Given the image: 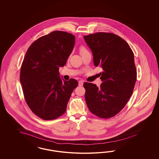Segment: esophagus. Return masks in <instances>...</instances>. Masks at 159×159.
I'll use <instances>...</instances> for the list:
<instances>
[{"label": "esophagus", "mask_w": 159, "mask_h": 159, "mask_svg": "<svg viewBox=\"0 0 159 159\" xmlns=\"http://www.w3.org/2000/svg\"><path fill=\"white\" fill-rule=\"evenodd\" d=\"M83 84V80L79 81V86H82Z\"/></svg>", "instance_id": "esophagus-1"}]
</instances>
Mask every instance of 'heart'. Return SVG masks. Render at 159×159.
<instances>
[{"mask_svg":"<svg viewBox=\"0 0 159 159\" xmlns=\"http://www.w3.org/2000/svg\"><path fill=\"white\" fill-rule=\"evenodd\" d=\"M80 53H84V52H88L87 50L86 49V48H85V47H82L80 48Z\"/></svg>","mask_w":159,"mask_h":159,"instance_id":"heart-1","label":"heart"}]
</instances>
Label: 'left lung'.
Instances as JSON below:
<instances>
[{
	"mask_svg": "<svg viewBox=\"0 0 159 159\" xmlns=\"http://www.w3.org/2000/svg\"><path fill=\"white\" fill-rule=\"evenodd\" d=\"M84 39L95 66L103 69L100 87L84 83L87 106L93 114L110 118L124 108L133 93L137 76L134 55L128 43L113 33H96Z\"/></svg>",
	"mask_w": 159,
	"mask_h": 159,
	"instance_id": "8db88e82",
	"label": "left lung"
}]
</instances>
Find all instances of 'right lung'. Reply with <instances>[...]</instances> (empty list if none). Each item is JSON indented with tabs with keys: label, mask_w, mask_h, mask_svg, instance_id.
Here are the masks:
<instances>
[{
	"label": "right lung",
	"mask_w": 159,
	"mask_h": 159,
	"mask_svg": "<svg viewBox=\"0 0 159 159\" xmlns=\"http://www.w3.org/2000/svg\"><path fill=\"white\" fill-rule=\"evenodd\" d=\"M75 43L74 35L55 31L35 40L22 63L20 79L25 101L31 110L44 120L63 115L78 82L59 76Z\"/></svg>",
	"instance_id": "1"
}]
</instances>
